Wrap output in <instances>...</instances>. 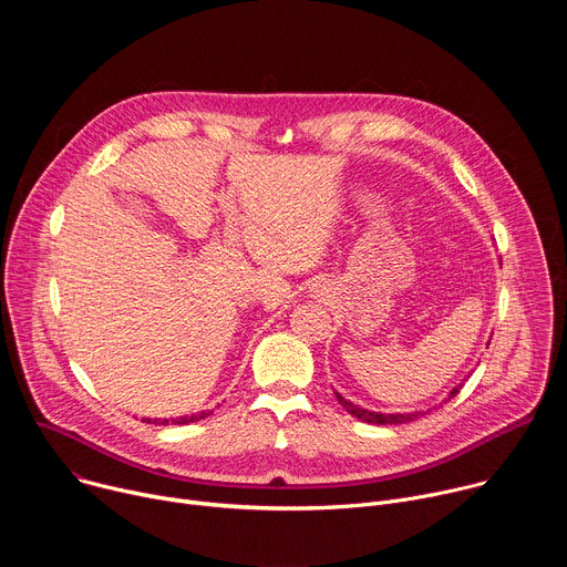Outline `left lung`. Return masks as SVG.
<instances>
[{"instance_id": "8db88e82", "label": "left lung", "mask_w": 567, "mask_h": 567, "mask_svg": "<svg viewBox=\"0 0 567 567\" xmlns=\"http://www.w3.org/2000/svg\"><path fill=\"white\" fill-rule=\"evenodd\" d=\"M489 346V343H487ZM480 363V361H477ZM473 374V370L444 396V401H451L457 392H460V388L464 385V381L468 379ZM337 394V399H339V403L341 406L352 415V417H357V420H361V422H365V424H409V422H415V420H420V417H424L426 413H431V409L429 411H413V413H377V411H368V409H361V406H357V403H352L350 399H346V396H341L339 392H334Z\"/></svg>"}]
</instances>
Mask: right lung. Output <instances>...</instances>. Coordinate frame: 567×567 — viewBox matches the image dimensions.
Returning a JSON list of instances; mask_svg holds the SVG:
<instances>
[{"label": "right lung", "mask_w": 567, "mask_h": 567, "mask_svg": "<svg viewBox=\"0 0 567 567\" xmlns=\"http://www.w3.org/2000/svg\"><path fill=\"white\" fill-rule=\"evenodd\" d=\"M213 411H202V413H193V415H184V417H171V420H150V417H143V422L147 424H161V426H168V424H190V422H199V420H206Z\"/></svg>", "instance_id": "right-lung-1"}]
</instances>
